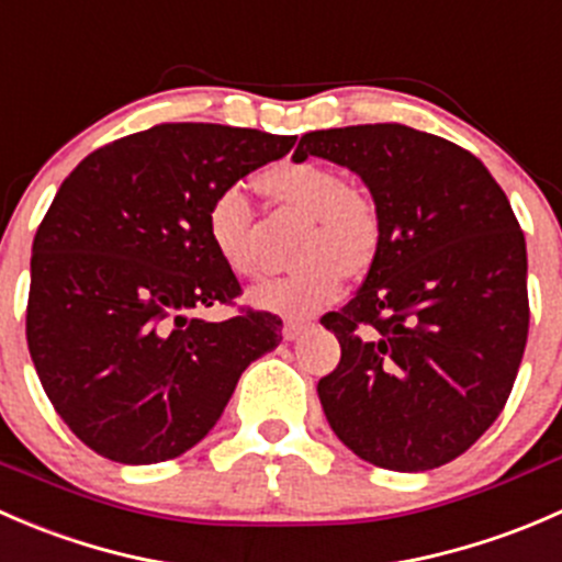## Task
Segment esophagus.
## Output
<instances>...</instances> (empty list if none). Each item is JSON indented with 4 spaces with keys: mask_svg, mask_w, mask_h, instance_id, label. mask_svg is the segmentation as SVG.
<instances>
[{
    "mask_svg": "<svg viewBox=\"0 0 562 562\" xmlns=\"http://www.w3.org/2000/svg\"><path fill=\"white\" fill-rule=\"evenodd\" d=\"M310 328L307 321H285V326H282V337L285 339H299L304 331Z\"/></svg>",
    "mask_w": 562,
    "mask_h": 562,
    "instance_id": "1",
    "label": "esophagus"
}]
</instances>
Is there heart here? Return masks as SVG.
Returning <instances> with one entry per match:
<instances>
[{
	"mask_svg": "<svg viewBox=\"0 0 562 562\" xmlns=\"http://www.w3.org/2000/svg\"><path fill=\"white\" fill-rule=\"evenodd\" d=\"M258 181L280 206L310 217V231L296 252L302 266L255 288L249 302L277 315H307L337 296L345 274L356 277L372 263L381 245V217L367 192L348 187L337 168L323 162H282ZM206 231L234 274L260 277L263 260L252 245V209L241 187H225L214 195Z\"/></svg>",
	"mask_w": 562,
	"mask_h": 562,
	"instance_id": "heart-1",
	"label": "heart"
}]
</instances>
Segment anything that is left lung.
Returning <instances> with one entry per match:
<instances>
[{
    "label": "left lung",
    "instance_id": "8db88e82",
    "mask_svg": "<svg viewBox=\"0 0 562 562\" xmlns=\"http://www.w3.org/2000/svg\"><path fill=\"white\" fill-rule=\"evenodd\" d=\"M350 168L381 217L359 293L321 317L337 370L317 383L334 435L400 473L451 462L492 427L522 364L527 249L506 192L462 146L405 124L302 135L293 160Z\"/></svg>",
    "mask_w": 562,
    "mask_h": 562
}]
</instances>
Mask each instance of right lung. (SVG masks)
Returning <instances> with one entry per match:
<instances>
[{"instance_id": "obj_1", "label": "right lung", "mask_w": 562, "mask_h": 562, "mask_svg": "<svg viewBox=\"0 0 562 562\" xmlns=\"http://www.w3.org/2000/svg\"><path fill=\"white\" fill-rule=\"evenodd\" d=\"M293 135L157 124L92 151L61 181L32 245L26 342L50 405L122 464L201 443L282 321L190 313L239 296L206 231L214 195L280 160Z\"/></svg>"}]
</instances>
